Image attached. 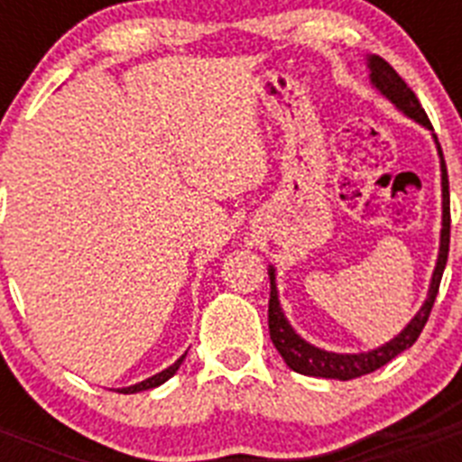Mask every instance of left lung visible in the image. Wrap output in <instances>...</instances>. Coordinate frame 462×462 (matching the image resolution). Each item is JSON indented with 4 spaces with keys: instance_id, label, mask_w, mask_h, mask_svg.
Returning a JSON list of instances; mask_svg holds the SVG:
<instances>
[{
    "instance_id": "8db88e82",
    "label": "left lung",
    "mask_w": 462,
    "mask_h": 462,
    "mask_svg": "<svg viewBox=\"0 0 462 462\" xmlns=\"http://www.w3.org/2000/svg\"><path fill=\"white\" fill-rule=\"evenodd\" d=\"M368 69H370V83L377 89L382 97L391 101L395 108L407 116L410 120L419 122L421 126L430 129L432 125L428 120L426 110L421 108L416 94L407 88V83L400 79L398 73L393 71L389 62H383L382 57L370 55L368 57ZM435 138V145H438L439 154V171H442V231H439V252H438V263H435V271L430 277V287H428V298L423 300V305L419 308V312L411 317L410 324L400 330L398 336L391 337L389 342H383L377 349H370V352H358V354H337V352H326L319 346L310 345L308 340L298 336L293 326L289 324V319L284 317V310L280 305V298H277V282H275V268L268 266V277H271V300H268V328H271V340L275 345V349L280 352V356L284 358L289 368L293 373L308 374V377H321V379H356L363 374H370L374 370H379L382 365H386L389 361H393L398 354H402L405 349H410L416 342V337L421 336L423 326H426L428 317H430L432 303L438 298L439 282H442L444 266H447L448 256V234H451V215H448V178H447V164H444V154L439 148L438 136Z\"/></svg>"
}]
</instances>
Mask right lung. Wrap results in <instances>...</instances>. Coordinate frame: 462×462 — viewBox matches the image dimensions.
Returning <instances> with one entry per match:
<instances>
[{"label": "right lung", "instance_id": "right-lung-1", "mask_svg": "<svg viewBox=\"0 0 462 462\" xmlns=\"http://www.w3.org/2000/svg\"><path fill=\"white\" fill-rule=\"evenodd\" d=\"M185 356H187V352L182 354V356L178 358V361H175L173 365H169V368H166V370H162V373L152 374V377L143 379V382L132 383V386H125V389H117V391H120V393H138V391L157 389V386H162V383H164V382H169V379L173 377L175 373H178V368H180V365H182V361H185Z\"/></svg>", "mask_w": 462, "mask_h": 462}]
</instances>
